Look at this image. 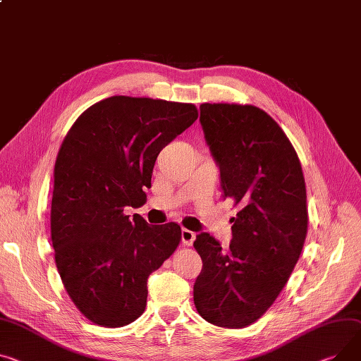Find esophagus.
<instances>
[{
	"instance_id": "obj_1",
	"label": "esophagus",
	"mask_w": 361,
	"mask_h": 361,
	"mask_svg": "<svg viewBox=\"0 0 361 361\" xmlns=\"http://www.w3.org/2000/svg\"><path fill=\"white\" fill-rule=\"evenodd\" d=\"M181 239H183V244L187 247H191L195 243L196 239V233L193 231H188V229H183L181 231Z\"/></svg>"
}]
</instances>
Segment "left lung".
Returning <instances> with one entry per match:
<instances>
[{
	"mask_svg": "<svg viewBox=\"0 0 361 361\" xmlns=\"http://www.w3.org/2000/svg\"><path fill=\"white\" fill-rule=\"evenodd\" d=\"M200 123L221 170L224 197L241 206L228 250L202 232L195 305L203 319L244 328L274 303L300 257L307 232L302 165L289 137L251 104L204 103Z\"/></svg>",
	"mask_w": 361,
	"mask_h": 361,
	"instance_id": "8db88e82",
	"label": "left lung"
}]
</instances>
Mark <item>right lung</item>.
I'll list each match as a JSON object with an SVG mask.
<instances>
[{
	"label": "right lung",
	"instance_id": "add662e5",
	"mask_svg": "<svg viewBox=\"0 0 361 361\" xmlns=\"http://www.w3.org/2000/svg\"><path fill=\"white\" fill-rule=\"evenodd\" d=\"M197 117L190 103L113 95L66 133L54 170L52 245L65 290L92 324L137 319L149 274L177 250L178 224L148 225L125 210L145 204L158 154Z\"/></svg>",
	"mask_w": 361,
	"mask_h": 361
}]
</instances>
